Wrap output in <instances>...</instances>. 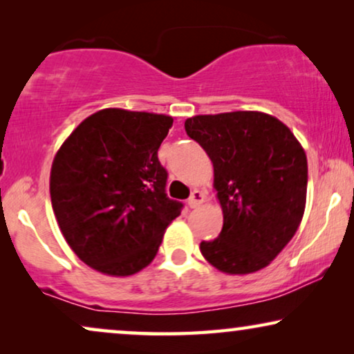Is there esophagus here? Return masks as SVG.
<instances>
[{
  "mask_svg": "<svg viewBox=\"0 0 354 354\" xmlns=\"http://www.w3.org/2000/svg\"><path fill=\"white\" fill-rule=\"evenodd\" d=\"M203 201H205V193L200 192V190H193L190 198H188V206H190L193 209V207L200 206Z\"/></svg>",
  "mask_w": 354,
  "mask_h": 354,
  "instance_id": "34e87169",
  "label": "esophagus"
}]
</instances>
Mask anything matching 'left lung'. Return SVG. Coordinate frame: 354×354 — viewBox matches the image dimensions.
Masks as SVG:
<instances>
[{"label": "left lung", "mask_w": 354, "mask_h": 354, "mask_svg": "<svg viewBox=\"0 0 354 354\" xmlns=\"http://www.w3.org/2000/svg\"><path fill=\"white\" fill-rule=\"evenodd\" d=\"M185 132L214 167L224 224L217 239L201 241L207 263L225 274L263 269L293 239L308 188L304 149L290 129L258 111L195 115Z\"/></svg>", "instance_id": "left-lung-1"}]
</instances>
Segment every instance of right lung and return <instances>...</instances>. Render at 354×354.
<instances>
[{"label": "right lung", "instance_id": "obj_1", "mask_svg": "<svg viewBox=\"0 0 354 354\" xmlns=\"http://www.w3.org/2000/svg\"><path fill=\"white\" fill-rule=\"evenodd\" d=\"M172 122L164 114L101 109L56 153L53 211L72 251L98 272L125 277L147 268L180 214L158 159Z\"/></svg>", "mask_w": 354, "mask_h": 354}]
</instances>
